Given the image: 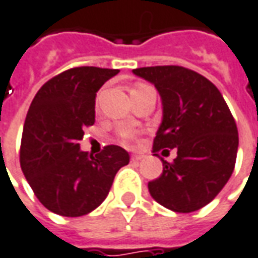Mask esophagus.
<instances>
[{
	"mask_svg": "<svg viewBox=\"0 0 258 258\" xmlns=\"http://www.w3.org/2000/svg\"><path fill=\"white\" fill-rule=\"evenodd\" d=\"M142 159H144V155H133V156H131V160H133V162H140V160Z\"/></svg>",
	"mask_w": 258,
	"mask_h": 258,
	"instance_id": "esophagus-1",
	"label": "esophagus"
}]
</instances>
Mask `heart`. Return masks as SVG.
Returning <instances> with one entry per match:
<instances>
[{"label": "heart", "instance_id": "heart-1", "mask_svg": "<svg viewBox=\"0 0 258 258\" xmlns=\"http://www.w3.org/2000/svg\"><path fill=\"white\" fill-rule=\"evenodd\" d=\"M141 86L144 85L137 86V88H141ZM121 142H123L124 145H130V144H131V137H130V135H124L123 138H121Z\"/></svg>", "mask_w": 258, "mask_h": 258}]
</instances>
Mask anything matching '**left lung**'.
Masks as SVG:
<instances>
[{
  "label": "left lung",
  "mask_w": 258,
  "mask_h": 258,
  "mask_svg": "<svg viewBox=\"0 0 258 258\" xmlns=\"http://www.w3.org/2000/svg\"><path fill=\"white\" fill-rule=\"evenodd\" d=\"M133 73L151 82L162 100V123L154 152L176 148L177 156L148 183L156 203L192 212L211 203L235 169L239 135L221 92L196 71L179 66L144 67Z\"/></svg>",
  "instance_id": "obj_1"
}]
</instances>
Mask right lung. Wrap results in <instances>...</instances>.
<instances>
[{
	"instance_id": "1",
	"label": "right lung",
	"mask_w": 258,
	"mask_h": 258,
	"mask_svg": "<svg viewBox=\"0 0 258 258\" xmlns=\"http://www.w3.org/2000/svg\"><path fill=\"white\" fill-rule=\"evenodd\" d=\"M118 70L77 67L47 81L36 93L25 120L21 167L35 196L61 217L96 210L110 191L128 152L107 145L98 155L82 151L84 128L95 124L96 93Z\"/></svg>"
}]
</instances>
